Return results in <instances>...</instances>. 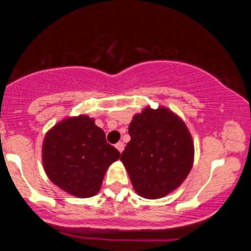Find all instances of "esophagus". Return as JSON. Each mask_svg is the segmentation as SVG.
<instances>
[{"instance_id":"obj_1","label":"esophagus","mask_w":251,"mask_h":251,"mask_svg":"<svg viewBox=\"0 0 251 251\" xmlns=\"http://www.w3.org/2000/svg\"><path fill=\"white\" fill-rule=\"evenodd\" d=\"M116 148H117L118 151H119L120 153H122V152L124 151V143H122V142L117 143V144H116Z\"/></svg>"}]
</instances>
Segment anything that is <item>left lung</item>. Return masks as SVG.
I'll list each match as a JSON object with an SVG mask.
<instances>
[{
    "mask_svg": "<svg viewBox=\"0 0 251 251\" xmlns=\"http://www.w3.org/2000/svg\"><path fill=\"white\" fill-rule=\"evenodd\" d=\"M122 160L138 195L162 198L177 189L194 164V143L179 117L165 107H146L128 127Z\"/></svg>",
    "mask_w": 251,
    "mask_h": 251,
    "instance_id": "1",
    "label": "left lung"
}]
</instances>
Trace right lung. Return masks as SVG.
Masks as SVG:
<instances>
[{
  "label": "right lung",
  "instance_id": "obj_1",
  "mask_svg": "<svg viewBox=\"0 0 251 251\" xmlns=\"http://www.w3.org/2000/svg\"><path fill=\"white\" fill-rule=\"evenodd\" d=\"M120 152L106 142L105 132L87 116L67 118L46 134L42 163L48 178L79 198L97 195L108 166Z\"/></svg>",
  "mask_w": 251,
  "mask_h": 251
}]
</instances>
